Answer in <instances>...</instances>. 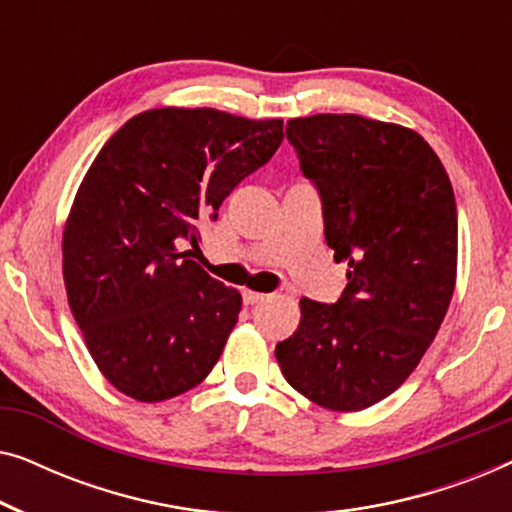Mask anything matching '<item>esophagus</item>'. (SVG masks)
I'll return each instance as SVG.
<instances>
[{"label": "esophagus", "instance_id": "34e87169", "mask_svg": "<svg viewBox=\"0 0 512 512\" xmlns=\"http://www.w3.org/2000/svg\"><path fill=\"white\" fill-rule=\"evenodd\" d=\"M242 298H244V303H247V305H256V303H263V300L268 298V296H265V293L244 289V291H242Z\"/></svg>", "mask_w": 512, "mask_h": 512}]
</instances>
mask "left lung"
Wrapping results in <instances>:
<instances>
[{"instance_id": "8db88e82", "label": "left lung", "mask_w": 512, "mask_h": 512, "mask_svg": "<svg viewBox=\"0 0 512 512\" xmlns=\"http://www.w3.org/2000/svg\"><path fill=\"white\" fill-rule=\"evenodd\" d=\"M286 137L317 186L326 244L347 261L338 303L300 300L275 349L312 403L356 412L408 380L443 324L457 282V202L415 130L356 114L291 118Z\"/></svg>"}]
</instances>
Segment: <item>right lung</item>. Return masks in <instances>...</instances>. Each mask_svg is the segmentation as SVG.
Masks as SVG:
<instances>
[{
	"label": "right lung",
	"mask_w": 512,
	"mask_h": 512,
	"mask_svg": "<svg viewBox=\"0 0 512 512\" xmlns=\"http://www.w3.org/2000/svg\"><path fill=\"white\" fill-rule=\"evenodd\" d=\"M282 118L219 109L132 116L88 167L62 233L67 300L100 373L142 403L212 373L242 296L209 277L181 242L272 158Z\"/></svg>",
	"instance_id": "1"
}]
</instances>
